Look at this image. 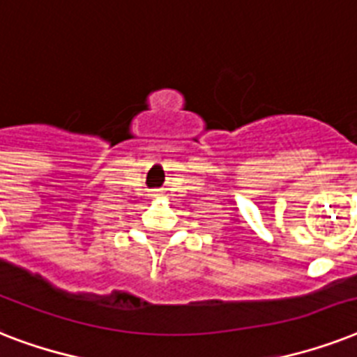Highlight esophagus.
<instances>
[{
    "mask_svg": "<svg viewBox=\"0 0 357 357\" xmlns=\"http://www.w3.org/2000/svg\"><path fill=\"white\" fill-rule=\"evenodd\" d=\"M153 196H161V195H159V192H153Z\"/></svg>",
    "mask_w": 357,
    "mask_h": 357,
    "instance_id": "1",
    "label": "esophagus"
}]
</instances>
